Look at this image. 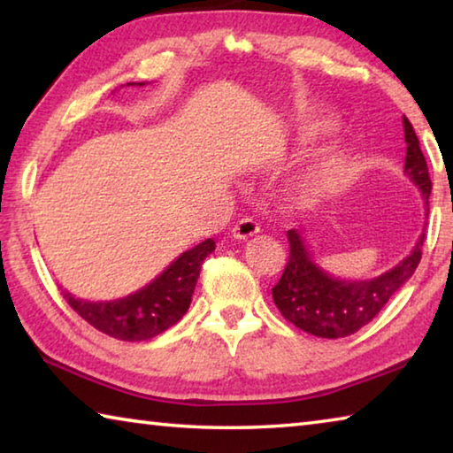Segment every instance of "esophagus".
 <instances>
[{
	"label": "esophagus",
	"instance_id": "34e87169",
	"mask_svg": "<svg viewBox=\"0 0 453 453\" xmlns=\"http://www.w3.org/2000/svg\"><path fill=\"white\" fill-rule=\"evenodd\" d=\"M232 234H234L235 240H250V237H254V235L259 234V224L251 218H243L234 226Z\"/></svg>",
	"mask_w": 453,
	"mask_h": 453
}]
</instances>
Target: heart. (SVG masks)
<instances>
[{
	"instance_id": "1",
	"label": "heart",
	"mask_w": 453,
	"mask_h": 453,
	"mask_svg": "<svg viewBox=\"0 0 453 453\" xmlns=\"http://www.w3.org/2000/svg\"><path fill=\"white\" fill-rule=\"evenodd\" d=\"M335 127V119L324 116L316 118L311 121H305L302 126V137L305 142H316L321 137L332 134ZM343 172H346V157L343 156H332L327 157L324 164H321L316 172H313L310 180V191L313 194H321V191L332 189L337 181L342 180Z\"/></svg>"
}]
</instances>
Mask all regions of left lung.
<instances>
[{
	"label": "left lung",
	"mask_w": 453,
	"mask_h": 453,
	"mask_svg": "<svg viewBox=\"0 0 453 453\" xmlns=\"http://www.w3.org/2000/svg\"><path fill=\"white\" fill-rule=\"evenodd\" d=\"M403 132L405 143H408L403 170L424 194V202L427 205L429 194H432V180H429L418 135L408 118H403ZM424 240L426 234H421L411 254L378 278L346 281L332 278L318 267L303 245L300 232L289 229V257L280 281L272 289L273 302L281 316L303 332L327 337V340L348 337L356 334L359 327L370 324L389 297L411 278L421 259Z\"/></svg>",
	"instance_id": "8db88e82"
}]
</instances>
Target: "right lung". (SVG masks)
Here are the masks:
<instances>
[{"label":"right lung","mask_w":453,"mask_h":453,"mask_svg":"<svg viewBox=\"0 0 453 453\" xmlns=\"http://www.w3.org/2000/svg\"><path fill=\"white\" fill-rule=\"evenodd\" d=\"M213 250L216 242L205 240L183 251L159 278L124 300L83 302L67 291L61 294L81 319L102 334L121 342L151 340L178 324L188 311L199 278V267Z\"/></svg>","instance_id":"right-lung-1"}]
</instances>
